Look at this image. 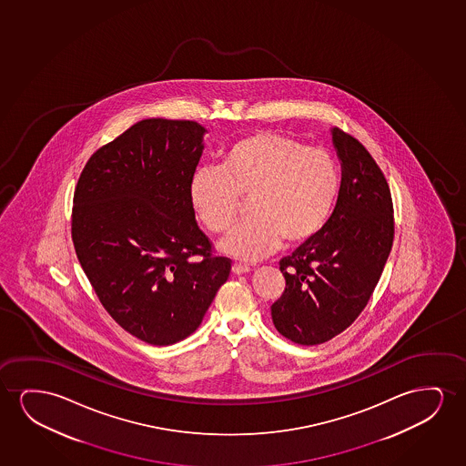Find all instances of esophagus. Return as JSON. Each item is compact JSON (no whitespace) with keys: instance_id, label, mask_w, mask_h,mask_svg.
<instances>
[{"instance_id":"obj_1","label":"esophagus","mask_w":466,"mask_h":466,"mask_svg":"<svg viewBox=\"0 0 466 466\" xmlns=\"http://www.w3.org/2000/svg\"><path fill=\"white\" fill-rule=\"evenodd\" d=\"M248 266H243V264H234V266H232V274L234 275L248 274Z\"/></svg>"}]
</instances>
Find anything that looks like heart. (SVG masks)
I'll use <instances>...</instances> for the list:
<instances>
[{
  "mask_svg": "<svg viewBox=\"0 0 466 466\" xmlns=\"http://www.w3.org/2000/svg\"><path fill=\"white\" fill-rule=\"evenodd\" d=\"M340 192L338 160L325 147L279 132H256L221 154L219 168H198L189 181L192 210L213 234L236 224L240 201L251 219L219 243L240 261L298 247L323 230Z\"/></svg>",
  "mask_w": 466,
  "mask_h": 466,
  "instance_id": "heart-1",
  "label": "heart"
}]
</instances>
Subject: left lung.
<instances>
[{
	"instance_id": "1",
	"label": "left lung",
	"mask_w": 466,
	"mask_h": 466,
	"mask_svg": "<svg viewBox=\"0 0 466 466\" xmlns=\"http://www.w3.org/2000/svg\"><path fill=\"white\" fill-rule=\"evenodd\" d=\"M340 192L321 232L280 261L287 288L270 307L281 336L323 344L357 319L389 259L395 223L387 179L366 147L331 128Z\"/></svg>"
}]
</instances>
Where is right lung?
Masks as SVG:
<instances>
[{"label":"right lung","instance_id":"right-lung-1","mask_svg":"<svg viewBox=\"0 0 466 466\" xmlns=\"http://www.w3.org/2000/svg\"><path fill=\"white\" fill-rule=\"evenodd\" d=\"M205 134L194 121L143 119L92 154L77 181V259L106 312L147 344L196 331L229 279L189 200Z\"/></svg>","mask_w":466,"mask_h":466}]
</instances>
